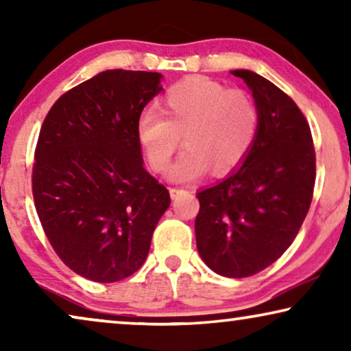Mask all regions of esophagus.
<instances>
[{
    "label": "esophagus",
    "instance_id": "obj_1",
    "mask_svg": "<svg viewBox=\"0 0 351 351\" xmlns=\"http://www.w3.org/2000/svg\"><path fill=\"white\" fill-rule=\"evenodd\" d=\"M186 190H184V189H174V186H172V189H169V193H171V198L172 199H176L177 196L179 195H182V193H185Z\"/></svg>",
    "mask_w": 351,
    "mask_h": 351
}]
</instances>
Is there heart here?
Masks as SVG:
<instances>
[{
  "label": "heart",
  "instance_id": "obj_1",
  "mask_svg": "<svg viewBox=\"0 0 351 351\" xmlns=\"http://www.w3.org/2000/svg\"><path fill=\"white\" fill-rule=\"evenodd\" d=\"M160 112L147 110L138 117L136 137L150 169L162 172L182 136L185 148L167 174L174 182L199 179L209 167L215 176L234 171L252 150L261 126L251 94L204 76L167 89Z\"/></svg>",
  "mask_w": 351,
  "mask_h": 351
}]
</instances>
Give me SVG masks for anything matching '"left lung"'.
I'll return each mask as SVG.
<instances>
[{
  "label": "left lung",
  "instance_id": "obj_1",
  "mask_svg": "<svg viewBox=\"0 0 351 351\" xmlns=\"http://www.w3.org/2000/svg\"><path fill=\"white\" fill-rule=\"evenodd\" d=\"M246 81L261 126L246 160L214 186L196 193V247L210 270L247 278L291 246L313 198L316 158L308 121L289 95L249 70Z\"/></svg>",
  "mask_w": 351,
  "mask_h": 351
}]
</instances>
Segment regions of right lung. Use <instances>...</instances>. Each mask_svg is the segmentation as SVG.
Returning a JSON list of instances; mask_svg holds the SVG:
<instances>
[{"mask_svg":"<svg viewBox=\"0 0 351 351\" xmlns=\"http://www.w3.org/2000/svg\"><path fill=\"white\" fill-rule=\"evenodd\" d=\"M160 81L153 71H102L60 95L41 126L32 174L38 217L60 261L86 280L136 273L171 204L136 137Z\"/></svg>","mask_w":351,"mask_h":351,"instance_id":"add662e5","label":"right lung"}]
</instances>
